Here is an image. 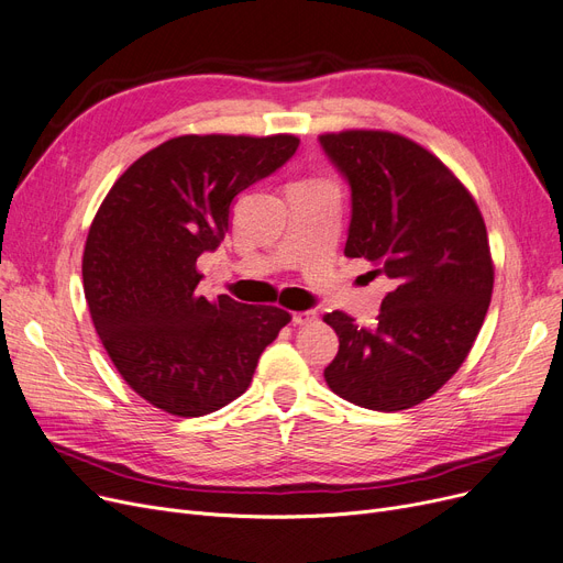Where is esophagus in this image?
Returning <instances> with one entry per match:
<instances>
[{"mask_svg": "<svg viewBox=\"0 0 563 563\" xmlns=\"http://www.w3.org/2000/svg\"><path fill=\"white\" fill-rule=\"evenodd\" d=\"M317 321V311H296L294 313V325H309Z\"/></svg>", "mask_w": 563, "mask_h": 563, "instance_id": "1", "label": "esophagus"}]
</instances>
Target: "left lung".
Instances as JSON below:
<instances>
[{
	"mask_svg": "<svg viewBox=\"0 0 563 563\" xmlns=\"http://www.w3.org/2000/svg\"><path fill=\"white\" fill-rule=\"evenodd\" d=\"M319 141L351 187L344 254L395 284L376 328L325 313L340 336L325 384L372 411L411 409L462 367L485 321L494 265L483 214L451 168L399 133L351 129Z\"/></svg>",
	"mask_w": 563,
	"mask_h": 563,
	"instance_id": "1",
	"label": "left lung"
}]
</instances>
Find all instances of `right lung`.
Segmentation results:
<instances>
[{
	"instance_id": "obj_1",
	"label": "right lung",
	"mask_w": 563,
	"mask_h": 563,
	"mask_svg": "<svg viewBox=\"0 0 563 563\" xmlns=\"http://www.w3.org/2000/svg\"><path fill=\"white\" fill-rule=\"evenodd\" d=\"M300 139L177 136L133 162L89 227L82 288L101 344L133 393L173 416L227 407L290 313L196 296V261L231 227L233 198L273 175Z\"/></svg>"
}]
</instances>
